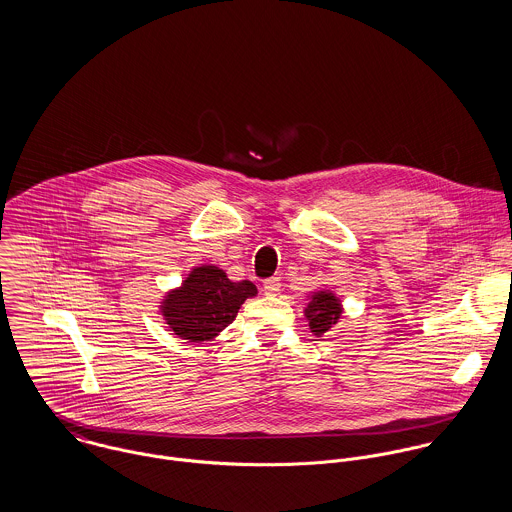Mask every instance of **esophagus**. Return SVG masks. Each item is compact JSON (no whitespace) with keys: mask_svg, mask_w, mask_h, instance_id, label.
Segmentation results:
<instances>
[{"mask_svg":"<svg viewBox=\"0 0 512 512\" xmlns=\"http://www.w3.org/2000/svg\"><path fill=\"white\" fill-rule=\"evenodd\" d=\"M280 286H282L280 278H270V280L264 282V293L266 295H278L280 293Z\"/></svg>","mask_w":512,"mask_h":512,"instance_id":"obj_1","label":"esophagus"}]
</instances>
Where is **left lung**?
Returning a JSON list of instances; mask_svg holds the SVG:
<instances>
[{"instance_id": "8db88e82", "label": "left lung", "mask_w": 512, "mask_h": 512, "mask_svg": "<svg viewBox=\"0 0 512 512\" xmlns=\"http://www.w3.org/2000/svg\"><path fill=\"white\" fill-rule=\"evenodd\" d=\"M341 313H343L341 299L329 290L311 293V299L305 307V317L309 321V329L315 335L327 333L341 319Z\"/></svg>"}]
</instances>
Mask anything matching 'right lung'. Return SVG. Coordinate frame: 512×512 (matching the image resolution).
Segmentation results:
<instances>
[{"label": "right lung", "mask_w": 512, "mask_h": 512, "mask_svg": "<svg viewBox=\"0 0 512 512\" xmlns=\"http://www.w3.org/2000/svg\"><path fill=\"white\" fill-rule=\"evenodd\" d=\"M258 293L248 280L232 282L217 266H199L181 288L171 290L161 301V315L169 329L189 343H205L226 329L240 305Z\"/></svg>", "instance_id": "add662e5"}]
</instances>
